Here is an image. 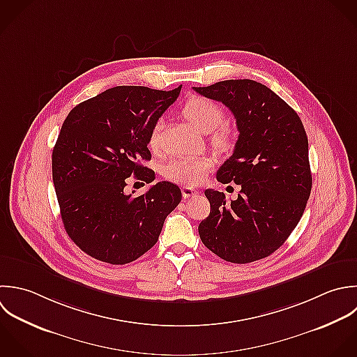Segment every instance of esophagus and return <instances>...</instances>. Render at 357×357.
I'll list each match as a JSON object with an SVG mask.
<instances>
[{"mask_svg":"<svg viewBox=\"0 0 357 357\" xmlns=\"http://www.w3.org/2000/svg\"><path fill=\"white\" fill-rule=\"evenodd\" d=\"M199 192L196 190V189H193V188H189V186H183L182 188V196H183V199H189V197H192V196H195V195H197Z\"/></svg>","mask_w":357,"mask_h":357,"instance_id":"esophagus-1","label":"esophagus"}]
</instances>
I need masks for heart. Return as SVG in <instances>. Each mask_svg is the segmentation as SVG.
Masks as SVG:
<instances>
[{
	"instance_id": "b5f03b06",
	"label": "heart",
	"mask_w": 357,
	"mask_h": 357,
	"mask_svg": "<svg viewBox=\"0 0 357 357\" xmlns=\"http://www.w3.org/2000/svg\"><path fill=\"white\" fill-rule=\"evenodd\" d=\"M183 116L200 132L210 133L211 144L220 151L231 150L236 143V133L232 128L221 125L224 121V109L210 98L190 97L183 108ZM161 129V121H157L150 133V146H158V135ZM214 162L208 157H175L169 160L162 174L167 179L183 183L199 185L206 178V174L213 168Z\"/></svg>"
}]
</instances>
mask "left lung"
<instances>
[{
    "instance_id": "obj_1",
    "label": "left lung",
    "mask_w": 357,
    "mask_h": 357,
    "mask_svg": "<svg viewBox=\"0 0 357 357\" xmlns=\"http://www.w3.org/2000/svg\"><path fill=\"white\" fill-rule=\"evenodd\" d=\"M193 89L234 114L239 137L217 179L242 186L231 203L222 192H204L211 211L199 225L200 239L225 261L246 264L268 257L296 228L310 197L303 123L292 107L256 80L231 79Z\"/></svg>"
}]
</instances>
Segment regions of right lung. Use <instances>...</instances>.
Segmentation results:
<instances>
[{"label":"right lung","instance_id":"1","mask_svg":"<svg viewBox=\"0 0 357 357\" xmlns=\"http://www.w3.org/2000/svg\"><path fill=\"white\" fill-rule=\"evenodd\" d=\"M181 89L116 86L77 104L62 123L52 150L61 218L75 245L96 260L128 264L143 256L182 199L167 181L137 197L123 192L132 174L154 181L140 160L151 158V129Z\"/></svg>","mask_w":357,"mask_h":357}]
</instances>
